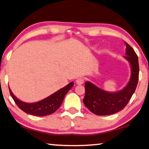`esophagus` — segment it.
<instances>
[{"instance_id": "34e87169", "label": "esophagus", "mask_w": 149, "mask_h": 149, "mask_svg": "<svg viewBox=\"0 0 149 149\" xmlns=\"http://www.w3.org/2000/svg\"><path fill=\"white\" fill-rule=\"evenodd\" d=\"M75 81H76V84L77 85H81L84 83V78L79 77V78H77Z\"/></svg>"}]
</instances>
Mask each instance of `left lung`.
Masks as SVG:
<instances>
[{
	"label": "left lung",
	"mask_w": 149,
	"mask_h": 149,
	"mask_svg": "<svg viewBox=\"0 0 149 149\" xmlns=\"http://www.w3.org/2000/svg\"><path fill=\"white\" fill-rule=\"evenodd\" d=\"M125 44L127 56L125 58L132 66V76L129 84L124 89L117 93H108L89 81L85 83L84 103L91 112L96 115H110L123 110L129 102L137 87L139 73L138 57L133 48L127 42Z\"/></svg>",
	"instance_id": "obj_1"
}]
</instances>
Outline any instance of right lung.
<instances>
[{"label":"right lung","instance_id":"obj_1","mask_svg":"<svg viewBox=\"0 0 149 149\" xmlns=\"http://www.w3.org/2000/svg\"><path fill=\"white\" fill-rule=\"evenodd\" d=\"M74 83L71 82L62 89L58 91L54 94L48 97L46 99L35 103H26L17 99L10 89L12 99L20 109L27 114H29L37 116L50 115L56 111L62 104L64 98L68 91L72 89Z\"/></svg>","mask_w":149,"mask_h":149}]
</instances>
